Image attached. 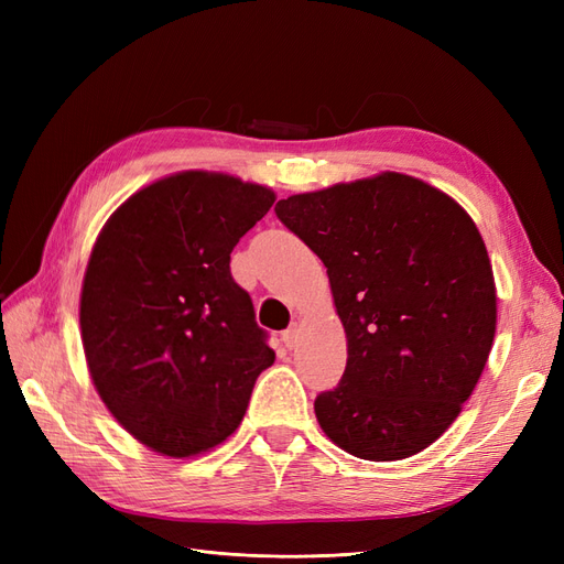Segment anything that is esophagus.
<instances>
[{
    "instance_id": "34e87169",
    "label": "esophagus",
    "mask_w": 564,
    "mask_h": 564,
    "mask_svg": "<svg viewBox=\"0 0 564 564\" xmlns=\"http://www.w3.org/2000/svg\"><path fill=\"white\" fill-rule=\"evenodd\" d=\"M282 340H284V346L292 350L296 344H299V324L294 322V324H289V329H284L282 332Z\"/></svg>"
}]
</instances>
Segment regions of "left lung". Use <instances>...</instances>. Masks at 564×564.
<instances>
[{"label":"left lung","mask_w":564,"mask_h":564,"mask_svg":"<svg viewBox=\"0 0 564 564\" xmlns=\"http://www.w3.org/2000/svg\"><path fill=\"white\" fill-rule=\"evenodd\" d=\"M275 214L327 268L348 362L315 416L367 460L414 456L445 433L482 377L497 286L464 207L414 176L336 183Z\"/></svg>","instance_id":"8db88e82"}]
</instances>
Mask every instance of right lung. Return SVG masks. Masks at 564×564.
I'll return each mask as SVG.
<instances>
[{
  "label": "right lung",
  "mask_w": 564,
  "mask_h": 564,
  "mask_svg": "<svg viewBox=\"0 0 564 564\" xmlns=\"http://www.w3.org/2000/svg\"><path fill=\"white\" fill-rule=\"evenodd\" d=\"M275 202L265 185L181 172L131 195L100 230L79 299L100 400L164 456H195L240 425L275 362L230 251Z\"/></svg>",
  "instance_id": "add662e5"
}]
</instances>
